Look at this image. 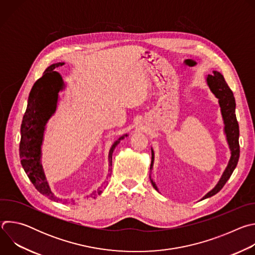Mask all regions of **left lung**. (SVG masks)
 I'll list each match as a JSON object with an SVG mask.
<instances>
[{
	"label": "left lung",
	"instance_id": "left-lung-1",
	"mask_svg": "<svg viewBox=\"0 0 255 255\" xmlns=\"http://www.w3.org/2000/svg\"><path fill=\"white\" fill-rule=\"evenodd\" d=\"M208 85L213 92V94L219 99V104L221 107V112L225 123V132L227 135V140L229 143V146L231 149V158L229 161V164L224 171L221 179L218 185L209 192L204 198H210L214 195H216L218 192H220L221 189L224 187V185L227 183V180L230 178L232 172L234 171L238 159H239V153H240V147H239V125L236 119L235 115V99L234 95L231 91V89L228 87L227 83L225 82L224 77L218 71H214V75H209L207 78ZM154 154L152 151V158H151V164L150 167L153 164ZM152 186L155 190H157L155 184L151 180Z\"/></svg>",
	"mask_w": 255,
	"mask_h": 255
}]
</instances>
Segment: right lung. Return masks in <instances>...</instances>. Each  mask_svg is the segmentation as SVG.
Listing matches in <instances>:
<instances>
[{
    "label": "right lung",
    "mask_w": 255,
    "mask_h": 255,
    "mask_svg": "<svg viewBox=\"0 0 255 255\" xmlns=\"http://www.w3.org/2000/svg\"><path fill=\"white\" fill-rule=\"evenodd\" d=\"M61 65H63V63H55L48 66L43 72V76L33 85L21 124V141L19 148L21 164L31 183L39 193L56 202L62 200L54 197L49 190L40 164V146L44 126L55 111L58 92L62 89V79L58 72L54 70V68ZM123 138L124 136L119 138V140L112 145L109 152L110 164L112 162L113 151ZM103 189L104 186L93 193L91 197L95 199L97 195L102 194ZM65 202L67 201L65 200ZM70 202L72 203L74 201Z\"/></svg>",
    "instance_id": "obj_1"
}]
</instances>
